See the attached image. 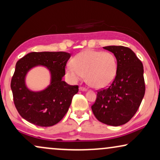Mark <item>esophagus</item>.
Segmentation results:
<instances>
[{"mask_svg":"<svg viewBox=\"0 0 160 160\" xmlns=\"http://www.w3.org/2000/svg\"><path fill=\"white\" fill-rule=\"evenodd\" d=\"M79 90L80 91V92H86L87 89L86 88H83V87H80L79 88Z\"/></svg>","mask_w":160,"mask_h":160,"instance_id":"34e87169","label":"esophagus"}]
</instances>
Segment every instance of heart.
Returning <instances> with one entry per match:
<instances>
[{
	"label": "heart",
	"instance_id": "1",
	"mask_svg": "<svg viewBox=\"0 0 160 160\" xmlns=\"http://www.w3.org/2000/svg\"><path fill=\"white\" fill-rule=\"evenodd\" d=\"M117 72L116 56L110 52L84 50L72 59L66 66V73L72 81L83 78L95 88H103L113 82Z\"/></svg>",
	"mask_w": 160,
	"mask_h": 160
}]
</instances>
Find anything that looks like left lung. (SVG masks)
Here are the masks:
<instances>
[{
    "label": "left lung",
    "instance_id": "left-lung-1",
    "mask_svg": "<svg viewBox=\"0 0 160 160\" xmlns=\"http://www.w3.org/2000/svg\"><path fill=\"white\" fill-rule=\"evenodd\" d=\"M103 48L116 56L117 72L112 85L98 92L92 109L100 122L119 126L128 122L140 106L145 92L144 69L131 48L122 46Z\"/></svg>",
    "mask_w": 160,
    "mask_h": 160
}]
</instances>
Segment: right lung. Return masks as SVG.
<instances>
[{
	"label": "right lung",
	"instance_id": "1",
	"mask_svg": "<svg viewBox=\"0 0 160 160\" xmlns=\"http://www.w3.org/2000/svg\"><path fill=\"white\" fill-rule=\"evenodd\" d=\"M71 54L64 52H31L17 62L11 81L14 103L20 115L32 124L52 126L62 120L68 112L78 86L62 80L66 62ZM47 68L50 74V84L43 90L28 88L25 78L32 68Z\"/></svg>",
	"mask_w": 160,
	"mask_h": 160
}]
</instances>
